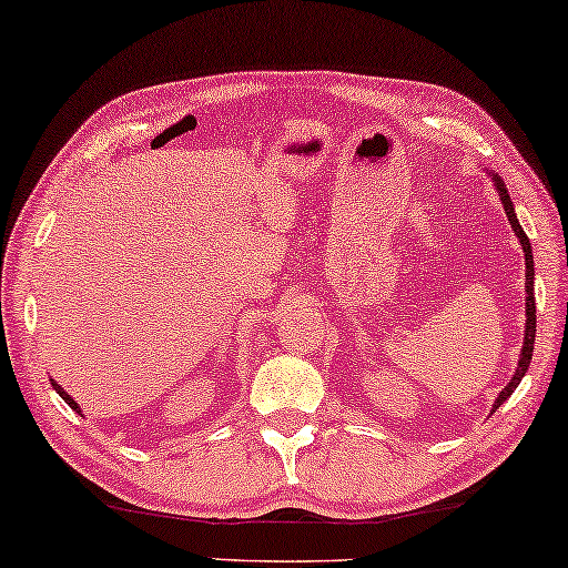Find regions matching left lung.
<instances>
[{
  "mask_svg": "<svg viewBox=\"0 0 568 568\" xmlns=\"http://www.w3.org/2000/svg\"><path fill=\"white\" fill-rule=\"evenodd\" d=\"M493 179H495V186H498L503 210H506V214H508L510 227L518 235L520 247H524V252H526V338H524V351H520V362H518L516 374H513V379L508 382L506 389L500 392V397L495 399V407H493V412H495L503 402L510 397L513 392H516V386L520 384V379H524V374L528 372L530 356H534V341H536V301H534V255H530V242L526 237L524 227H520L518 220H516V212H513V202H510V194H508L506 184L500 182L498 174H493Z\"/></svg>",
  "mask_w": 568,
  "mask_h": 568,
  "instance_id": "left-lung-1",
  "label": "left lung"
}]
</instances>
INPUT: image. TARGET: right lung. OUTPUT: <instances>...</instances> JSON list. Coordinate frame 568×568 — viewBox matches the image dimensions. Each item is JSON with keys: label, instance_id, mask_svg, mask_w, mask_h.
Wrapping results in <instances>:
<instances>
[{"label": "right lung", "instance_id": "obj_1", "mask_svg": "<svg viewBox=\"0 0 568 568\" xmlns=\"http://www.w3.org/2000/svg\"><path fill=\"white\" fill-rule=\"evenodd\" d=\"M50 382H52V379H50ZM52 386H55V392L60 394V397H62V399H65V402L70 404V407H73L75 412H80V407H78V404H75V399H70V394H68L65 389H62V386H60V384H55V382H52Z\"/></svg>", "mask_w": 568, "mask_h": 568}]
</instances>
